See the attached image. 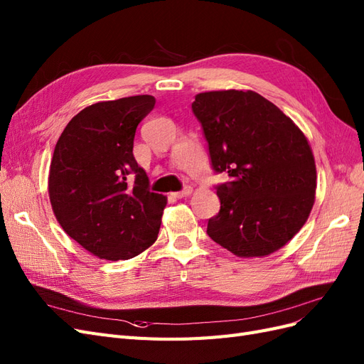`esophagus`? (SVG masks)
<instances>
[{
	"mask_svg": "<svg viewBox=\"0 0 364 364\" xmlns=\"http://www.w3.org/2000/svg\"><path fill=\"white\" fill-rule=\"evenodd\" d=\"M191 193H193V188H191V186H186L185 190L178 191V193H173L171 196L174 197V199H183V197H188Z\"/></svg>",
	"mask_w": 364,
	"mask_h": 364,
	"instance_id": "esophagus-1",
	"label": "esophagus"
}]
</instances>
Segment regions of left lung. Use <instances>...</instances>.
<instances>
[{
    "mask_svg": "<svg viewBox=\"0 0 364 364\" xmlns=\"http://www.w3.org/2000/svg\"><path fill=\"white\" fill-rule=\"evenodd\" d=\"M213 167L232 182L217 186L220 213L208 235L240 258L267 257L299 232L316 199V162L304 132L253 91L196 95Z\"/></svg>",
    "mask_w": 364,
    "mask_h": 364,
    "instance_id": "left-lung-1",
    "label": "left lung"
}]
</instances>
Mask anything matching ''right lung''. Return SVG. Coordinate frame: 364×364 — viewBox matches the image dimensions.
I'll return each instance as SVG.
<instances>
[{
    "label": "right lung",
    "mask_w": 364,
    "mask_h": 364,
    "mask_svg": "<svg viewBox=\"0 0 364 364\" xmlns=\"http://www.w3.org/2000/svg\"><path fill=\"white\" fill-rule=\"evenodd\" d=\"M155 103L151 95H135L87 106L54 149L53 213L65 232L100 259H130L158 238L167 197L149 191L147 174L134 158L136 127Z\"/></svg>",
    "instance_id": "obj_1"
}]
</instances>
